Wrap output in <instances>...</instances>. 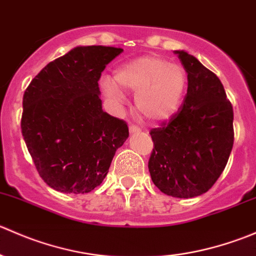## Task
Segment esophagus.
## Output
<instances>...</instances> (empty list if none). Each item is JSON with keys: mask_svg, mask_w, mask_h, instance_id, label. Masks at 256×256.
I'll list each match as a JSON object with an SVG mask.
<instances>
[{"mask_svg": "<svg viewBox=\"0 0 256 256\" xmlns=\"http://www.w3.org/2000/svg\"><path fill=\"white\" fill-rule=\"evenodd\" d=\"M128 130H130L131 134H136V132H140L141 128H138V126H136V125H130Z\"/></svg>", "mask_w": 256, "mask_h": 256, "instance_id": "34e87169", "label": "esophagus"}]
</instances>
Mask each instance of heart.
Returning a JSON list of instances; mask_svg holds the SVG:
<instances>
[{
    "label": "heart",
    "instance_id": "b5f03b06",
    "mask_svg": "<svg viewBox=\"0 0 256 256\" xmlns=\"http://www.w3.org/2000/svg\"><path fill=\"white\" fill-rule=\"evenodd\" d=\"M187 76L180 64L170 63L158 56H144L124 64L114 80L102 78V86L116 104H122V92H136L138 112L152 121H164L176 112Z\"/></svg>",
    "mask_w": 256,
    "mask_h": 256
}]
</instances>
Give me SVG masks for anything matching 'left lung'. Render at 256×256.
Returning <instances> with one entry per match:
<instances>
[{
    "mask_svg": "<svg viewBox=\"0 0 256 256\" xmlns=\"http://www.w3.org/2000/svg\"><path fill=\"white\" fill-rule=\"evenodd\" d=\"M187 72L184 100L168 122L152 128V182L164 194H203L224 171L234 142L233 106L218 76L196 56L176 50Z\"/></svg>",
    "mask_w": 256,
    "mask_h": 256,
    "instance_id": "8db88e82",
    "label": "left lung"
}]
</instances>
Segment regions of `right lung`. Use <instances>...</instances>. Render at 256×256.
<instances>
[{"label":"right lung","instance_id":"add662e5","mask_svg":"<svg viewBox=\"0 0 256 256\" xmlns=\"http://www.w3.org/2000/svg\"><path fill=\"white\" fill-rule=\"evenodd\" d=\"M124 49L76 47L47 64L23 95L20 128L42 180L62 193H89L128 138L124 120L102 110L99 82Z\"/></svg>","mask_w":256,"mask_h":256}]
</instances>
